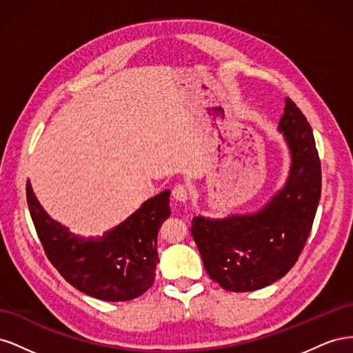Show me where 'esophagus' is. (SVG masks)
Instances as JSON below:
<instances>
[{"label":"esophagus","instance_id":"34e87169","mask_svg":"<svg viewBox=\"0 0 353 353\" xmlns=\"http://www.w3.org/2000/svg\"><path fill=\"white\" fill-rule=\"evenodd\" d=\"M188 188L183 184H176L172 188V196L178 200V201H187L188 200Z\"/></svg>","mask_w":353,"mask_h":353}]
</instances>
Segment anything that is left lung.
Returning <instances> with one entry per match:
<instances>
[{
    "label": "left lung",
    "mask_w": 353,
    "mask_h": 353,
    "mask_svg": "<svg viewBox=\"0 0 353 353\" xmlns=\"http://www.w3.org/2000/svg\"><path fill=\"white\" fill-rule=\"evenodd\" d=\"M279 130L292 153L284 188L253 215L196 216L191 222L206 272L228 292L259 290L283 279L312 228L321 197V162L311 125L288 97Z\"/></svg>",
    "instance_id": "obj_1"
}]
</instances>
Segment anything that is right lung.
<instances>
[{"label": "right lung", "mask_w": 353, "mask_h": 353, "mask_svg": "<svg viewBox=\"0 0 353 353\" xmlns=\"http://www.w3.org/2000/svg\"><path fill=\"white\" fill-rule=\"evenodd\" d=\"M169 196V190L162 191L101 239L85 240L52 221L26 184L30 216L48 261L79 292L108 302L131 301L153 285L157 234L170 215Z\"/></svg>", "instance_id": "obj_1"}]
</instances>
